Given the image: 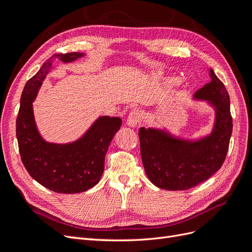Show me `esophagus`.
Wrapping results in <instances>:
<instances>
[{
	"label": "esophagus",
	"instance_id": "1",
	"mask_svg": "<svg viewBox=\"0 0 252 252\" xmlns=\"http://www.w3.org/2000/svg\"><path fill=\"white\" fill-rule=\"evenodd\" d=\"M142 121V112L140 109L134 108L129 113V116L127 118V124L131 127H134L138 125L140 122Z\"/></svg>",
	"mask_w": 252,
	"mask_h": 252
}]
</instances>
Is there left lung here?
Masks as SVG:
<instances>
[{"label":"left lung","mask_w":252,"mask_h":252,"mask_svg":"<svg viewBox=\"0 0 252 252\" xmlns=\"http://www.w3.org/2000/svg\"><path fill=\"white\" fill-rule=\"evenodd\" d=\"M211 81L194 97L209 101L217 111L209 136L189 142L165 131L142 127L139 131L144 169L151 183L166 190H187L207 181L222 167L232 133L229 94L212 69Z\"/></svg>","instance_id":"1"}]
</instances>
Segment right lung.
Returning a JSON list of instances; mask_svg holds the SVG:
<instances>
[{
	"label": "right lung",
	"instance_id": "obj_1",
	"mask_svg": "<svg viewBox=\"0 0 252 252\" xmlns=\"http://www.w3.org/2000/svg\"><path fill=\"white\" fill-rule=\"evenodd\" d=\"M82 56L69 52L49 58L27 81L17 118L19 151L26 170L42 186L58 193H79L97 184L104 171L106 152L122 125L120 118L101 117L83 138L66 145L47 143L37 131L32 102L52 62L59 59L69 63Z\"/></svg>",
	"mask_w": 252,
	"mask_h": 252
}]
</instances>
